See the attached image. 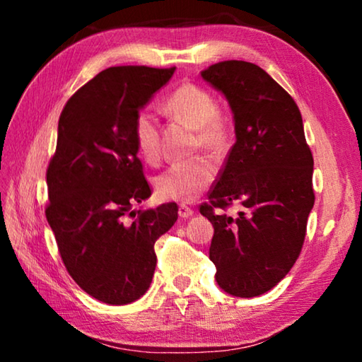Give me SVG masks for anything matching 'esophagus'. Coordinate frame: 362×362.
Masks as SVG:
<instances>
[{
	"label": "esophagus",
	"instance_id": "34e87169",
	"mask_svg": "<svg viewBox=\"0 0 362 362\" xmlns=\"http://www.w3.org/2000/svg\"><path fill=\"white\" fill-rule=\"evenodd\" d=\"M193 214H194V211H193L189 206H187V204H180V206H179V216H180L182 218L192 217Z\"/></svg>",
	"mask_w": 362,
	"mask_h": 362
}]
</instances>
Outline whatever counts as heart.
Wrapping results in <instances>:
<instances>
[{
	"label": "heart",
	"mask_w": 362,
	"mask_h": 362,
	"mask_svg": "<svg viewBox=\"0 0 362 362\" xmlns=\"http://www.w3.org/2000/svg\"><path fill=\"white\" fill-rule=\"evenodd\" d=\"M163 110L174 118H182L196 127V145L211 153H222L228 145V122L217 110L209 90L194 83H182L163 102ZM132 136L137 150L146 163L161 159V131L156 115L142 110L134 119ZM217 166L209 156H196L177 161L159 174L155 192L161 201L189 203L198 198L216 179Z\"/></svg>",
	"instance_id": "b5f03b06"
}]
</instances>
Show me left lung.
I'll return each instance as SVG.
<instances>
[{
	"instance_id": "1",
	"label": "left lung",
	"mask_w": 362,
	"mask_h": 362,
	"mask_svg": "<svg viewBox=\"0 0 362 362\" xmlns=\"http://www.w3.org/2000/svg\"><path fill=\"white\" fill-rule=\"evenodd\" d=\"M228 100L235 115L231 146L209 203V259L225 292L255 297L273 289L302 252L315 204L313 155L292 97L259 65L225 60L201 71ZM243 209L236 218L224 211Z\"/></svg>"
}]
</instances>
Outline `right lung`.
Here are the masks:
<instances>
[{
	"mask_svg": "<svg viewBox=\"0 0 362 362\" xmlns=\"http://www.w3.org/2000/svg\"><path fill=\"white\" fill-rule=\"evenodd\" d=\"M174 70L110 66L60 113L46 170V218L66 272L103 303L126 305L144 296L156 267L155 243L179 217L175 203L132 211L151 194L134 119Z\"/></svg>",
	"mask_w": 362,
	"mask_h": 362,
	"instance_id": "right-lung-1",
	"label": "right lung"
}]
</instances>
